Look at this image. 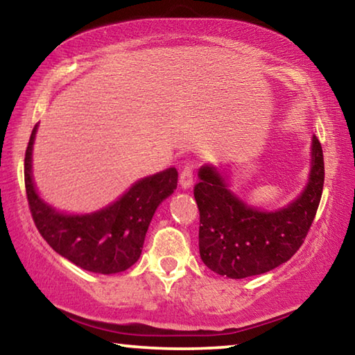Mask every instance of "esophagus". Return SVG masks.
Segmentation results:
<instances>
[{
    "label": "esophagus",
    "mask_w": 355,
    "mask_h": 355,
    "mask_svg": "<svg viewBox=\"0 0 355 355\" xmlns=\"http://www.w3.org/2000/svg\"><path fill=\"white\" fill-rule=\"evenodd\" d=\"M192 182H194V175H192V167L184 166L182 173H180V186H182L183 189H189L192 186Z\"/></svg>",
    "instance_id": "34e87169"
}]
</instances>
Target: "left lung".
I'll use <instances>...</instances> for the list:
<instances>
[{"mask_svg":"<svg viewBox=\"0 0 355 355\" xmlns=\"http://www.w3.org/2000/svg\"><path fill=\"white\" fill-rule=\"evenodd\" d=\"M199 178L194 197L202 261L228 279L260 275L290 260L307 236L322 194V148L311 137L307 184L296 199L269 211L235 194L230 178L214 164H203Z\"/></svg>","mask_w":355,"mask_h":355,"instance_id":"8db88e82","label":"left lung"}]
</instances>
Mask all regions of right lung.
Returning a JSON list of instances; mask_svg holds the SVG:
<instances>
[{"instance_id":"add662e5","label":"right lung","mask_w":355,"mask_h":355,"mask_svg":"<svg viewBox=\"0 0 355 355\" xmlns=\"http://www.w3.org/2000/svg\"><path fill=\"white\" fill-rule=\"evenodd\" d=\"M35 125L25 155V184L35 227L59 255L95 274L127 271L139 260L153 214L177 189L175 167L137 180L110 205L92 213H67L42 199L33 177Z\"/></svg>"}]
</instances>
